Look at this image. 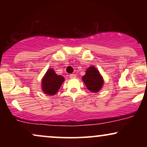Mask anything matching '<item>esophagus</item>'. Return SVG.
<instances>
[{
  "label": "esophagus",
  "instance_id": "obj_1",
  "mask_svg": "<svg viewBox=\"0 0 147 147\" xmlns=\"http://www.w3.org/2000/svg\"><path fill=\"white\" fill-rule=\"evenodd\" d=\"M70 78H75V77H76V75H75V74H70Z\"/></svg>",
  "mask_w": 147,
  "mask_h": 147
}]
</instances>
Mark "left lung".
<instances>
[{
	"label": "left lung",
	"instance_id": "obj_1",
	"mask_svg": "<svg viewBox=\"0 0 147 147\" xmlns=\"http://www.w3.org/2000/svg\"><path fill=\"white\" fill-rule=\"evenodd\" d=\"M87 88L91 92H97L102 87L104 81L99 72L94 66L87 69L86 75L82 77Z\"/></svg>",
	"mask_w": 147,
	"mask_h": 147
}]
</instances>
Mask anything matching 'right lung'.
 I'll list each match as a JSON object with an SVG mask.
<instances>
[{
  "label": "right lung",
  "instance_id": "obj_1",
  "mask_svg": "<svg viewBox=\"0 0 147 147\" xmlns=\"http://www.w3.org/2000/svg\"><path fill=\"white\" fill-rule=\"evenodd\" d=\"M63 82V77L57 75L52 69H49L42 79V88L49 95H55Z\"/></svg>",
  "mask_w": 147,
  "mask_h": 147
}]
</instances>
